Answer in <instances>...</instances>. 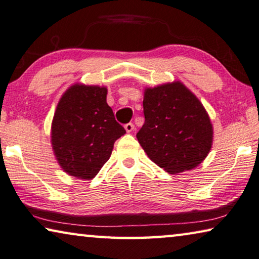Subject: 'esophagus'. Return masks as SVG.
<instances>
[{
	"instance_id": "esophagus-1",
	"label": "esophagus",
	"mask_w": 259,
	"mask_h": 259,
	"mask_svg": "<svg viewBox=\"0 0 259 259\" xmlns=\"http://www.w3.org/2000/svg\"><path fill=\"white\" fill-rule=\"evenodd\" d=\"M124 127H125V130H126L127 133L133 132V131L135 130V126H134L133 122H128V124H126Z\"/></svg>"
}]
</instances>
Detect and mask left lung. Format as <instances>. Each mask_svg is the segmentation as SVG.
<instances>
[{
	"label": "left lung",
	"instance_id": "obj_1",
	"mask_svg": "<svg viewBox=\"0 0 259 259\" xmlns=\"http://www.w3.org/2000/svg\"><path fill=\"white\" fill-rule=\"evenodd\" d=\"M143 95L145 124L137 138L148 157L169 175L198 166L213 142L201 101L181 81L148 87Z\"/></svg>",
	"mask_w": 259,
	"mask_h": 259
}]
</instances>
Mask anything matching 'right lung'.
Instances as JSON below:
<instances>
[{
    "instance_id": "1",
    "label": "right lung",
    "mask_w": 259,
    "mask_h": 259,
    "mask_svg": "<svg viewBox=\"0 0 259 259\" xmlns=\"http://www.w3.org/2000/svg\"><path fill=\"white\" fill-rule=\"evenodd\" d=\"M104 86L74 83L59 100L52 122V147L59 166L71 177L91 180L126 133L107 103Z\"/></svg>"
}]
</instances>
